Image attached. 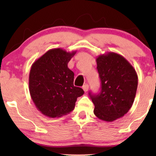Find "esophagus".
Masks as SVG:
<instances>
[{
	"mask_svg": "<svg viewBox=\"0 0 156 156\" xmlns=\"http://www.w3.org/2000/svg\"><path fill=\"white\" fill-rule=\"evenodd\" d=\"M82 89H84V91H85V92H87V91H88V89H89V85L88 84H84V86L82 87Z\"/></svg>",
	"mask_w": 156,
	"mask_h": 156,
	"instance_id": "esophagus-1",
	"label": "esophagus"
}]
</instances>
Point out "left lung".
<instances>
[{
	"label": "left lung",
	"instance_id": "1",
	"mask_svg": "<svg viewBox=\"0 0 156 156\" xmlns=\"http://www.w3.org/2000/svg\"><path fill=\"white\" fill-rule=\"evenodd\" d=\"M101 80V91L89 93L98 119L111 122L123 117L131 108L138 87V75L133 66L122 55L113 52L96 59Z\"/></svg>",
	"mask_w": 156,
	"mask_h": 156
}]
</instances>
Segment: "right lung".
Segmentation results:
<instances>
[{
	"mask_svg": "<svg viewBox=\"0 0 156 156\" xmlns=\"http://www.w3.org/2000/svg\"><path fill=\"white\" fill-rule=\"evenodd\" d=\"M76 51L51 49L34 62L29 75V91L36 108L44 116L59 118L74 110L84 90L74 86V72L67 67Z\"/></svg>",
	"mask_w": 156,
	"mask_h": 156,
	"instance_id": "1",
	"label": "right lung"
}]
</instances>
